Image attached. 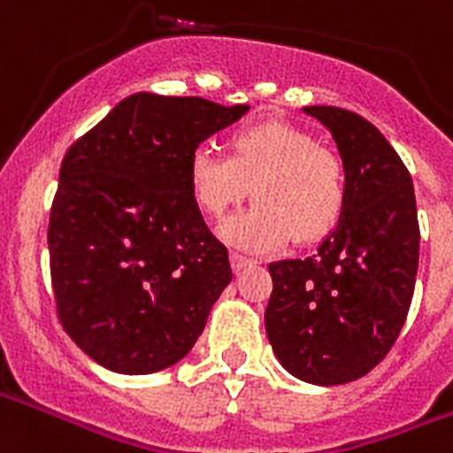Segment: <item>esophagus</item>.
<instances>
[{"label": "esophagus", "instance_id": "obj_1", "mask_svg": "<svg viewBox=\"0 0 453 453\" xmlns=\"http://www.w3.org/2000/svg\"><path fill=\"white\" fill-rule=\"evenodd\" d=\"M254 261L247 257H242V254H230V265H233L234 273H240L242 268H247V265H251Z\"/></svg>", "mask_w": 453, "mask_h": 453}]
</instances>
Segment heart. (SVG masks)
I'll list each match as a JSON object with an SVG mask.
<instances>
[{
    "mask_svg": "<svg viewBox=\"0 0 453 453\" xmlns=\"http://www.w3.org/2000/svg\"><path fill=\"white\" fill-rule=\"evenodd\" d=\"M189 189L203 213L219 219L250 195L247 211L227 219L220 234L242 250L273 254L289 237L296 244L323 240L347 202L344 165L302 127L282 120L240 127L230 157L202 144L188 165Z\"/></svg>",
    "mask_w": 453,
    "mask_h": 453,
    "instance_id": "1",
    "label": "heart"
}]
</instances>
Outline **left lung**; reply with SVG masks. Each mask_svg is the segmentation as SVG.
I'll use <instances>...</instances> for the list:
<instances>
[{
    "mask_svg": "<svg viewBox=\"0 0 453 453\" xmlns=\"http://www.w3.org/2000/svg\"><path fill=\"white\" fill-rule=\"evenodd\" d=\"M333 133L347 178L340 223L309 258L268 265L265 334L295 378L344 385L388 357L418 273L411 173L378 127L347 109L303 106Z\"/></svg>",
    "mask_w": 453,
    "mask_h": 453,
    "instance_id": "left-lung-1",
    "label": "left lung"
}]
</instances>
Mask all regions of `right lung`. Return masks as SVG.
<instances>
[{"instance_id":"right-lung-1","label":"right lung","mask_w":453,"mask_h":453,"mask_svg":"<svg viewBox=\"0 0 453 453\" xmlns=\"http://www.w3.org/2000/svg\"><path fill=\"white\" fill-rule=\"evenodd\" d=\"M247 111L137 92L65 151L47 233L51 288L68 337L104 368L144 375L178 364L233 280L188 165Z\"/></svg>"}]
</instances>
